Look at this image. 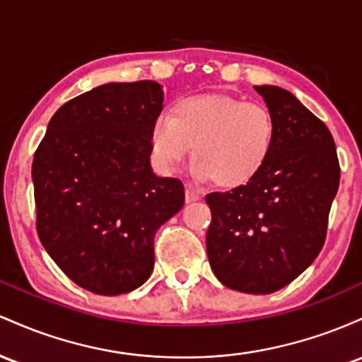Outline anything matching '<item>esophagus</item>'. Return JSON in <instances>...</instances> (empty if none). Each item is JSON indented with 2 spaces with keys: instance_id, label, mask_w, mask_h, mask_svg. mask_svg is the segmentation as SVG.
<instances>
[{
  "instance_id": "1",
  "label": "esophagus",
  "mask_w": 362,
  "mask_h": 362,
  "mask_svg": "<svg viewBox=\"0 0 362 362\" xmlns=\"http://www.w3.org/2000/svg\"><path fill=\"white\" fill-rule=\"evenodd\" d=\"M185 198H186V203H192V202L200 200V192H197V189H193V188H186Z\"/></svg>"
}]
</instances>
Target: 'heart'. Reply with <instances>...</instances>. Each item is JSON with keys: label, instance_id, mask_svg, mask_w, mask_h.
I'll return each instance as SVG.
<instances>
[{"label": "heart", "instance_id": "1", "mask_svg": "<svg viewBox=\"0 0 362 362\" xmlns=\"http://www.w3.org/2000/svg\"><path fill=\"white\" fill-rule=\"evenodd\" d=\"M275 121L269 107L224 93L186 97L150 129L153 162L164 173L185 164L193 147L200 180L238 188L253 180L269 160Z\"/></svg>", "mask_w": 362, "mask_h": 362}]
</instances>
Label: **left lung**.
<instances>
[{
  "label": "left lung",
  "instance_id": "left-lung-1",
  "mask_svg": "<svg viewBox=\"0 0 362 362\" xmlns=\"http://www.w3.org/2000/svg\"><path fill=\"white\" fill-rule=\"evenodd\" d=\"M275 121L263 169L233 192L210 193L206 255L229 289L270 294L303 274L322 251L340 181L335 141L298 97L255 87Z\"/></svg>",
  "mask_w": 362,
  "mask_h": 362
}]
</instances>
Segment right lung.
Listing matches in <instances>:
<instances>
[{
  "label": "right lung",
  "instance_id": "right-lung-1",
  "mask_svg": "<svg viewBox=\"0 0 362 362\" xmlns=\"http://www.w3.org/2000/svg\"><path fill=\"white\" fill-rule=\"evenodd\" d=\"M164 88L104 83L63 104L32 162L37 234L76 286L135 291L153 270V235L185 205V186L150 165Z\"/></svg>",
  "mask_w": 362,
  "mask_h": 362
}]
</instances>
